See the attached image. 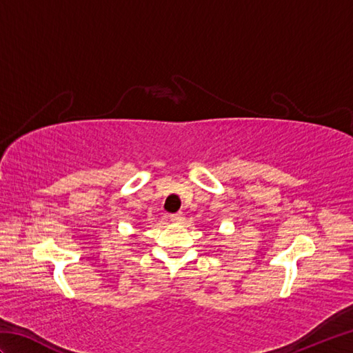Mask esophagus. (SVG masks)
<instances>
[{"instance_id":"obj_1","label":"esophagus","mask_w":353,"mask_h":353,"mask_svg":"<svg viewBox=\"0 0 353 353\" xmlns=\"http://www.w3.org/2000/svg\"><path fill=\"white\" fill-rule=\"evenodd\" d=\"M170 220H171L172 223H183L185 216H183V214H182V212H177V214H170Z\"/></svg>"}]
</instances>
